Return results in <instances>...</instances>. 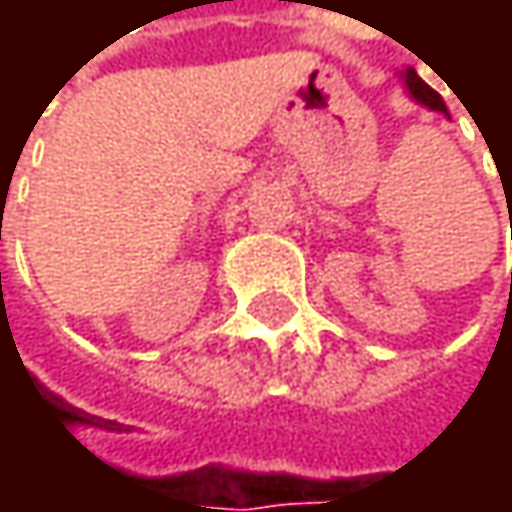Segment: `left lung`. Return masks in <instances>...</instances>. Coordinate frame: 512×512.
<instances>
[{"instance_id": "1", "label": "left lung", "mask_w": 512, "mask_h": 512, "mask_svg": "<svg viewBox=\"0 0 512 512\" xmlns=\"http://www.w3.org/2000/svg\"><path fill=\"white\" fill-rule=\"evenodd\" d=\"M400 76H403V85H406V91H409V97L415 100V103H421V106H427V109H433V112H445L448 115V109H445V100L412 70V67H406V70H400Z\"/></svg>"}]
</instances>
